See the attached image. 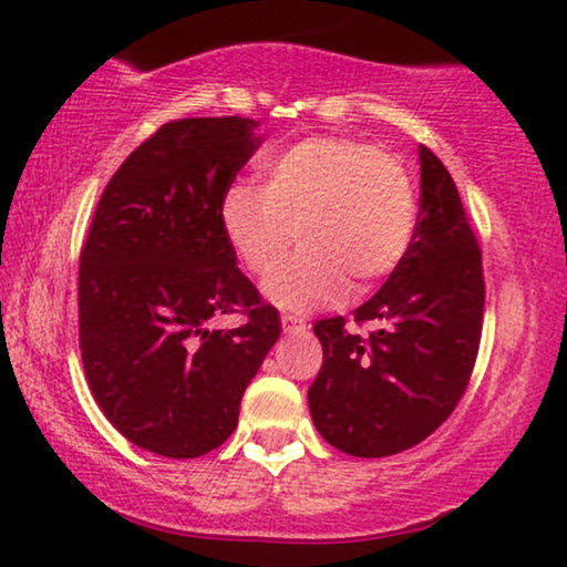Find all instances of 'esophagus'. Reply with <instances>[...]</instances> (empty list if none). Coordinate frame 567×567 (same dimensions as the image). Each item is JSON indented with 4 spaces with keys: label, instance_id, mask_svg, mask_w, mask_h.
Returning a JSON list of instances; mask_svg holds the SVG:
<instances>
[{
    "label": "esophagus",
    "instance_id": "34e87169",
    "mask_svg": "<svg viewBox=\"0 0 567 567\" xmlns=\"http://www.w3.org/2000/svg\"><path fill=\"white\" fill-rule=\"evenodd\" d=\"M281 324H284V332H305L307 330V322L297 315H281Z\"/></svg>",
    "mask_w": 567,
    "mask_h": 567
}]
</instances>
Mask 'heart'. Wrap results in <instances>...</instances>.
<instances>
[{"label":"heart","mask_w":567,"mask_h":567,"mask_svg":"<svg viewBox=\"0 0 567 567\" xmlns=\"http://www.w3.org/2000/svg\"><path fill=\"white\" fill-rule=\"evenodd\" d=\"M262 185L224 190L219 224L250 274H268L297 234L300 252L262 284L278 307L307 309L363 293L408 258L417 190L390 152L346 136H309L260 162Z\"/></svg>","instance_id":"1"}]
</instances>
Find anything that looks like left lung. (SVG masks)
Listing matches in <instances>:
<instances>
[{
    "instance_id": "1",
    "label": "left lung",
    "mask_w": 567,
    "mask_h": 567,
    "mask_svg": "<svg viewBox=\"0 0 567 567\" xmlns=\"http://www.w3.org/2000/svg\"><path fill=\"white\" fill-rule=\"evenodd\" d=\"M421 159V212L408 258L355 309L379 322L369 338L343 317L315 324L322 369L309 413L330 446L351 456H390L421 444L467 390L483 330V252L460 190L429 146Z\"/></svg>"
}]
</instances>
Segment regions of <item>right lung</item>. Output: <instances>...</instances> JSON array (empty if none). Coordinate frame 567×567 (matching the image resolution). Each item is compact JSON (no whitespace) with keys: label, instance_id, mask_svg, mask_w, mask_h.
Segmentation results:
<instances>
[{"label":"right lung","instance_id":"right-lung-1","mask_svg":"<svg viewBox=\"0 0 567 567\" xmlns=\"http://www.w3.org/2000/svg\"><path fill=\"white\" fill-rule=\"evenodd\" d=\"M255 128L239 115L165 123L115 169L80 255L90 390L131 444L169 460L231 436L281 336L219 224L224 190L262 144ZM231 311L248 315L243 329L207 328Z\"/></svg>","mask_w":567,"mask_h":567}]
</instances>
